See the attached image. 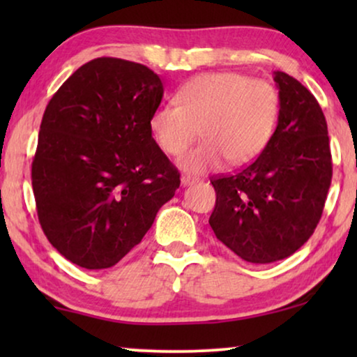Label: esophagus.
Here are the masks:
<instances>
[{"label": "esophagus", "mask_w": 357, "mask_h": 357, "mask_svg": "<svg viewBox=\"0 0 357 357\" xmlns=\"http://www.w3.org/2000/svg\"><path fill=\"white\" fill-rule=\"evenodd\" d=\"M180 182H182L183 187H187V185L197 183L198 178H197V177H190V175H182V178H180Z\"/></svg>", "instance_id": "34e87169"}]
</instances>
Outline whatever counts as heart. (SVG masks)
I'll return each instance as SVG.
<instances>
[{
  "instance_id": "b5f03b06",
  "label": "heart",
  "mask_w": 357,
  "mask_h": 357,
  "mask_svg": "<svg viewBox=\"0 0 357 357\" xmlns=\"http://www.w3.org/2000/svg\"><path fill=\"white\" fill-rule=\"evenodd\" d=\"M177 104L159 105L151 135L165 154H182L202 131L203 141L180 158L192 174L250 162L266 148L280 116V96L268 81L242 73H206L180 87Z\"/></svg>"
}]
</instances>
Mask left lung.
Wrapping results in <instances>:
<instances>
[{"label": "left lung", "instance_id": "8db88e82", "mask_svg": "<svg viewBox=\"0 0 357 357\" xmlns=\"http://www.w3.org/2000/svg\"><path fill=\"white\" fill-rule=\"evenodd\" d=\"M273 77L280 116L270 143L241 172L211 180L216 206L209 226L229 250L257 265L291 257L309 241L333 172L319 102L286 73Z\"/></svg>", "mask_w": 357, "mask_h": 357}]
</instances>
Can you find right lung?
Segmentation results:
<instances>
[{
	"label": "right lung",
	"instance_id": "1",
	"mask_svg": "<svg viewBox=\"0 0 357 357\" xmlns=\"http://www.w3.org/2000/svg\"><path fill=\"white\" fill-rule=\"evenodd\" d=\"M164 96L148 66L96 58L48 102L32 162L40 226L66 260L104 270L138 245L180 185L149 130Z\"/></svg>",
	"mask_w": 357,
	"mask_h": 357
}]
</instances>
